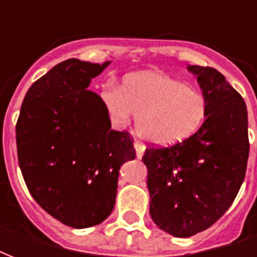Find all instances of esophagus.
I'll return each instance as SVG.
<instances>
[{"mask_svg": "<svg viewBox=\"0 0 257 257\" xmlns=\"http://www.w3.org/2000/svg\"><path fill=\"white\" fill-rule=\"evenodd\" d=\"M134 147L135 150H136V157H138V158H142L143 154H145V146L142 145L140 142H135Z\"/></svg>", "mask_w": 257, "mask_h": 257, "instance_id": "esophagus-1", "label": "esophagus"}]
</instances>
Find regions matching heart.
<instances>
[{"mask_svg": "<svg viewBox=\"0 0 257 257\" xmlns=\"http://www.w3.org/2000/svg\"><path fill=\"white\" fill-rule=\"evenodd\" d=\"M111 121L125 126L136 115L138 134L156 146H172L194 135L208 115L202 92L180 79L154 71L125 77L122 86L100 92Z\"/></svg>", "mask_w": 257, "mask_h": 257, "instance_id": "heart-1", "label": "heart"}]
</instances>
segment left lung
I'll use <instances>...</instances> for the list:
<instances>
[{
	"instance_id": "left-lung-1",
	"label": "left lung",
	"mask_w": 257,
	"mask_h": 257,
	"mask_svg": "<svg viewBox=\"0 0 257 257\" xmlns=\"http://www.w3.org/2000/svg\"><path fill=\"white\" fill-rule=\"evenodd\" d=\"M208 115L180 143L146 149L150 215L173 237H191L224 215L245 179L249 157L246 104L216 68L187 66Z\"/></svg>"
}]
</instances>
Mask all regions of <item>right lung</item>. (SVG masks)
<instances>
[{
  "label": "right lung",
  "mask_w": 257,
  "mask_h": 257,
  "mask_svg": "<svg viewBox=\"0 0 257 257\" xmlns=\"http://www.w3.org/2000/svg\"><path fill=\"white\" fill-rule=\"evenodd\" d=\"M110 62L68 59L27 90L16 123L19 167L42 209L74 228L106 220L114 209L118 175L135 160L134 139L111 129L92 78Z\"/></svg>",
  "instance_id": "obj_1"
}]
</instances>
